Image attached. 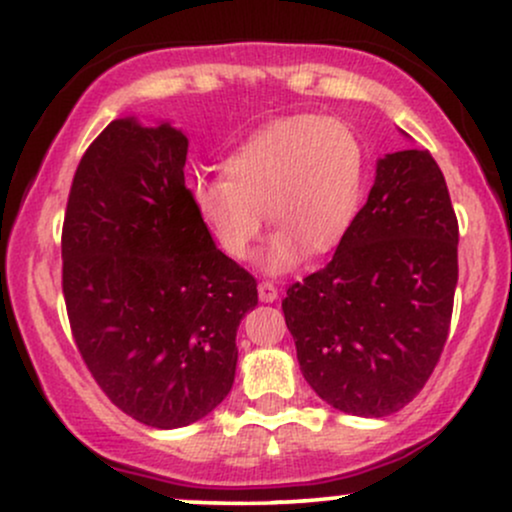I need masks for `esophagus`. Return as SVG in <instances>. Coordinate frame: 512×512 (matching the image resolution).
<instances>
[{
  "mask_svg": "<svg viewBox=\"0 0 512 512\" xmlns=\"http://www.w3.org/2000/svg\"><path fill=\"white\" fill-rule=\"evenodd\" d=\"M257 293H260L262 303H272V301H276V296H279V291H276V286L272 284V281H260Z\"/></svg>",
  "mask_w": 512,
  "mask_h": 512,
  "instance_id": "1",
  "label": "esophagus"
}]
</instances>
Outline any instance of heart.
I'll use <instances>...</instances> for the list:
<instances>
[{"mask_svg":"<svg viewBox=\"0 0 512 512\" xmlns=\"http://www.w3.org/2000/svg\"><path fill=\"white\" fill-rule=\"evenodd\" d=\"M366 149L346 122L298 115L252 132L223 161V175L192 185L197 216L231 260H248L264 231L267 272L325 255L354 226L366 195Z\"/></svg>","mask_w":512,"mask_h":512,"instance_id":"obj_1","label":"heart"}]
</instances>
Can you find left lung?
<instances>
[{
    "label": "left lung",
    "instance_id": "obj_1",
    "mask_svg": "<svg viewBox=\"0 0 512 512\" xmlns=\"http://www.w3.org/2000/svg\"><path fill=\"white\" fill-rule=\"evenodd\" d=\"M457 216L428 151L378 161L368 202L330 262L281 301L308 385L354 416L395 414L448 342Z\"/></svg>",
    "mask_w": 512,
    "mask_h": 512
}]
</instances>
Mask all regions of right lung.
Segmentation results:
<instances>
[{"mask_svg":"<svg viewBox=\"0 0 512 512\" xmlns=\"http://www.w3.org/2000/svg\"><path fill=\"white\" fill-rule=\"evenodd\" d=\"M187 137L115 120L76 166L62 226L72 337L117 409L154 428L207 416L236 378L257 281L214 245L185 185Z\"/></svg>","mask_w":512,"mask_h":512,"instance_id":"1","label":"right lung"}]
</instances>
